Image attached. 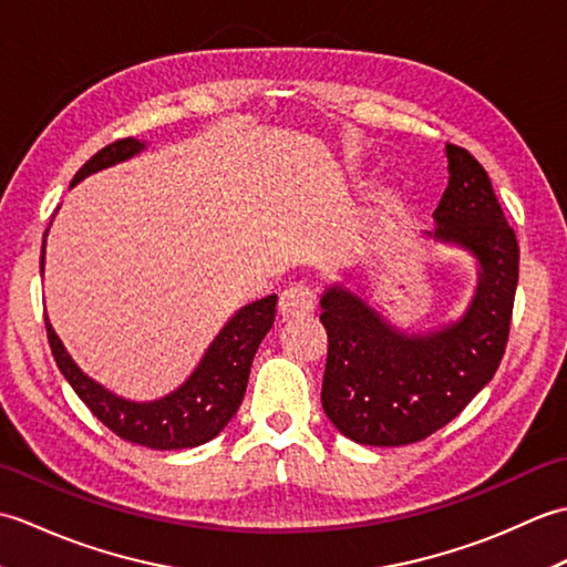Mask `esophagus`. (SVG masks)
Masks as SVG:
<instances>
[{"label": "esophagus", "mask_w": 567, "mask_h": 567, "mask_svg": "<svg viewBox=\"0 0 567 567\" xmlns=\"http://www.w3.org/2000/svg\"><path fill=\"white\" fill-rule=\"evenodd\" d=\"M315 305H317L315 290L302 282L287 287V290L280 295V315L285 319L309 317L311 311H315Z\"/></svg>", "instance_id": "obj_1"}]
</instances>
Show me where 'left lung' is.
<instances>
[{
  "label": "left lung",
  "instance_id": "1",
  "mask_svg": "<svg viewBox=\"0 0 567 567\" xmlns=\"http://www.w3.org/2000/svg\"><path fill=\"white\" fill-rule=\"evenodd\" d=\"M449 187L431 238L473 252L477 290L465 315L431 333H404L346 287L321 297L329 336L321 404L343 436L406 445L449 424L495 375L509 339L519 244L485 167L445 143Z\"/></svg>",
  "mask_w": 567,
  "mask_h": 567
}]
</instances>
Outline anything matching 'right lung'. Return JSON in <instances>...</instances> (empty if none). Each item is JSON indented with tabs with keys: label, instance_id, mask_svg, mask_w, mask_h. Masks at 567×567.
Returning <instances> with one entry per match:
<instances>
[{
	"label": "right lung",
	"instance_id": "obj_1",
	"mask_svg": "<svg viewBox=\"0 0 567 567\" xmlns=\"http://www.w3.org/2000/svg\"><path fill=\"white\" fill-rule=\"evenodd\" d=\"M146 148V143L136 138H118L110 146L84 163L78 175L72 177V185H78L92 173L104 171V167L116 165L122 161L134 158L136 153ZM48 234V231H45ZM45 234L41 250V272L45 256ZM277 295H270L258 302L238 309L231 321L216 336L209 351L204 353L202 363L192 372L185 384H179L175 392L161 396L155 402H128L122 396L104 390L102 384L90 380L75 365V360L55 336L51 321L45 317V333L55 363L63 372L70 388L75 390L80 400L90 406V412L97 416L102 424L114 431L118 439L128 443L146 445L155 451H177V449H195L212 441L231 416L238 412L244 402L250 363L265 333L270 331L277 315Z\"/></svg>",
	"mask_w": 567,
	"mask_h": 567
}]
</instances>
